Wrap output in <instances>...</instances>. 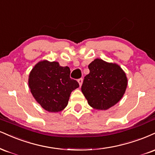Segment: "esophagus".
<instances>
[{
    "label": "esophagus",
    "instance_id": "esophagus-1",
    "mask_svg": "<svg viewBox=\"0 0 155 155\" xmlns=\"http://www.w3.org/2000/svg\"><path fill=\"white\" fill-rule=\"evenodd\" d=\"M78 82H79V86H80V87H81V84H82V82H83V79H82V78H81V79H78Z\"/></svg>",
    "mask_w": 155,
    "mask_h": 155
}]
</instances>
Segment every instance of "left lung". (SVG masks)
Wrapping results in <instances>:
<instances>
[{
  "mask_svg": "<svg viewBox=\"0 0 155 155\" xmlns=\"http://www.w3.org/2000/svg\"><path fill=\"white\" fill-rule=\"evenodd\" d=\"M89 74L84 79L81 92L91 107L107 110L120 101L128 84L124 70L116 63L97 58L88 66Z\"/></svg>",
  "mask_w": 155,
  "mask_h": 155,
  "instance_id": "8db88e82",
  "label": "left lung"
}]
</instances>
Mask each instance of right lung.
Returning a JSON list of instances; mask_svg holds the SVG:
<instances>
[{
	"instance_id": "add662e5",
	"label": "right lung",
	"mask_w": 155,
	"mask_h": 155,
	"mask_svg": "<svg viewBox=\"0 0 155 155\" xmlns=\"http://www.w3.org/2000/svg\"><path fill=\"white\" fill-rule=\"evenodd\" d=\"M70 68L58 62L40 61L29 76V87L34 98L45 110L57 113L68 105L71 93L79 87L70 78Z\"/></svg>"
}]
</instances>
